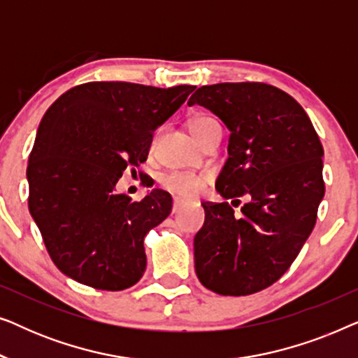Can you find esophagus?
I'll return each instance as SVG.
<instances>
[{"mask_svg":"<svg viewBox=\"0 0 358 358\" xmlns=\"http://www.w3.org/2000/svg\"><path fill=\"white\" fill-rule=\"evenodd\" d=\"M180 208H182V202H180V200H178V199H174V202H173V213H178Z\"/></svg>","mask_w":358,"mask_h":358,"instance_id":"1","label":"esophagus"}]
</instances>
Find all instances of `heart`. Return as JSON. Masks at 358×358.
<instances>
[{
    "label": "heart",
    "mask_w": 358,
    "mask_h": 358,
    "mask_svg": "<svg viewBox=\"0 0 358 358\" xmlns=\"http://www.w3.org/2000/svg\"><path fill=\"white\" fill-rule=\"evenodd\" d=\"M218 125L212 117L199 115L190 120L189 129L190 134L194 135L195 140H199L205 131ZM207 176L205 174H194V173H168L161 178V185L171 194L178 195L180 199H194L195 195L200 194L203 185L207 184Z\"/></svg>",
    "instance_id": "b5f03b06"
}]
</instances>
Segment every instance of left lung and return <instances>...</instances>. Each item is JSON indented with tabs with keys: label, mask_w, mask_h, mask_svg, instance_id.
Masks as SVG:
<instances>
[{
	"label": "left lung",
	"mask_w": 358,
	"mask_h": 358,
	"mask_svg": "<svg viewBox=\"0 0 358 358\" xmlns=\"http://www.w3.org/2000/svg\"><path fill=\"white\" fill-rule=\"evenodd\" d=\"M229 130L217 179L223 199H246L241 217L227 202L202 203L194 238L195 273L218 295H251L277 282L316 223L322 197L320 136L303 107L264 83H220L190 96Z\"/></svg>",
	"instance_id": "obj_1"
}]
</instances>
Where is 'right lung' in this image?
I'll use <instances>...</instances> for the list:
<instances>
[{"mask_svg": "<svg viewBox=\"0 0 358 358\" xmlns=\"http://www.w3.org/2000/svg\"><path fill=\"white\" fill-rule=\"evenodd\" d=\"M194 90L86 83L48 107L29 156V212L66 277L119 292L143 275V239L171 213L173 199L153 189L131 202L115 185L127 166L146 161L153 131Z\"/></svg>", "mask_w": 358, "mask_h": 358, "instance_id": "obj_1", "label": "right lung"}]
</instances>
